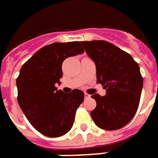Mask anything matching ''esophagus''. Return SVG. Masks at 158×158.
<instances>
[{
	"label": "esophagus",
	"mask_w": 158,
	"mask_h": 158,
	"mask_svg": "<svg viewBox=\"0 0 158 158\" xmlns=\"http://www.w3.org/2000/svg\"><path fill=\"white\" fill-rule=\"evenodd\" d=\"M85 97L86 98H90L91 97V95H90V94H88V93H85Z\"/></svg>",
	"instance_id": "34e87169"
}]
</instances>
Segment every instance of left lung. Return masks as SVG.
<instances>
[{
  "label": "left lung",
  "mask_w": 158,
  "mask_h": 158,
  "mask_svg": "<svg viewBox=\"0 0 158 158\" xmlns=\"http://www.w3.org/2000/svg\"><path fill=\"white\" fill-rule=\"evenodd\" d=\"M81 44L96 65L97 82L106 90V96L92 95L97 103L91 112L93 122L103 130L122 128L138 110L143 84L139 65L128 52L108 41Z\"/></svg>",
  "instance_id": "left-lung-1"
}]
</instances>
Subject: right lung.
I'll return each mask as SVG.
<instances>
[{
	"instance_id": "1",
	"label": "right lung",
	"mask_w": 158,
	"mask_h": 158,
	"mask_svg": "<svg viewBox=\"0 0 158 158\" xmlns=\"http://www.w3.org/2000/svg\"><path fill=\"white\" fill-rule=\"evenodd\" d=\"M83 52L79 41L52 43L38 50L20 68L16 79L18 104L44 136L60 137L73 127L85 94L78 89L66 94L57 90L55 84H60L63 61Z\"/></svg>"
}]
</instances>
